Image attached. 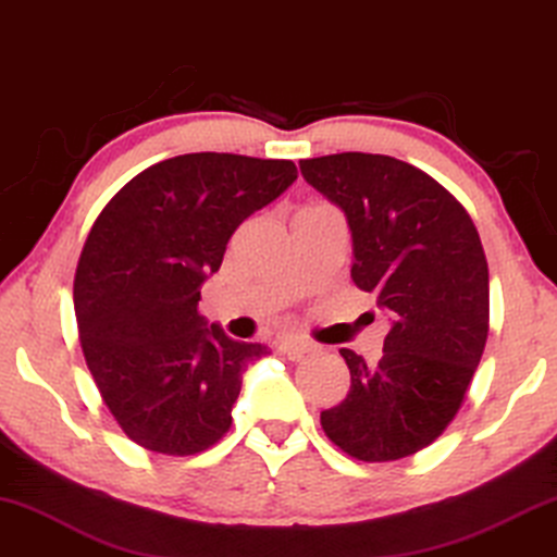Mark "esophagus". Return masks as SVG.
Returning a JSON list of instances; mask_svg holds the SVG:
<instances>
[{
  "label": "esophagus",
  "mask_w": 557,
  "mask_h": 557,
  "mask_svg": "<svg viewBox=\"0 0 557 557\" xmlns=\"http://www.w3.org/2000/svg\"><path fill=\"white\" fill-rule=\"evenodd\" d=\"M317 349H319V346L313 342H306V338H286V342L278 344V351L292 361L304 359L306 354H313Z\"/></svg>",
  "instance_id": "34e87169"
}]
</instances>
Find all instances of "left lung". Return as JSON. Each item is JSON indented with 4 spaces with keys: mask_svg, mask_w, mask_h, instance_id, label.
Segmentation results:
<instances>
[{
    "mask_svg": "<svg viewBox=\"0 0 557 557\" xmlns=\"http://www.w3.org/2000/svg\"><path fill=\"white\" fill-rule=\"evenodd\" d=\"M298 168L344 211L354 284L392 319L374 364L342 349L351 386L321 426L361 462L409 457L447 430L485 351L490 273L478 228L453 193L405 160L338 152Z\"/></svg>",
    "mask_w": 557,
    "mask_h": 557,
    "instance_id": "1",
    "label": "left lung"
}]
</instances>
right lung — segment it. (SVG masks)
<instances>
[{"label": "right lung", "instance_id": "obj_1", "mask_svg": "<svg viewBox=\"0 0 557 557\" xmlns=\"http://www.w3.org/2000/svg\"><path fill=\"white\" fill-rule=\"evenodd\" d=\"M296 181L292 160L188 152L150 165L102 208L79 253L87 369L135 445L196 455L231 430L246 369L269 354L200 317V286L248 215Z\"/></svg>", "mask_w": 557, "mask_h": 557}]
</instances>
